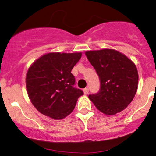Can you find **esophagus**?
Wrapping results in <instances>:
<instances>
[{
  "label": "esophagus",
  "mask_w": 156,
  "mask_h": 156,
  "mask_svg": "<svg viewBox=\"0 0 156 156\" xmlns=\"http://www.w3.org/2000/svg\"><path fill=\"white\" fill-rule=\"evenodd\" d=\"M88 92H89V89H88V88H86L83 89V93H84L85 95L88 94Z\"/></svg>",
  "instance_id": "34e87169"
}]
</instances>
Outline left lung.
<instances>
[{
    "label": "left lung",
    "instance_id": "left-lung-1",
    "mask_svg": "<svg viewBox=\"0 0 156 156\" xmlns=\"http://www.w3.org/2000/svg\"><path fill=\"white\" fill-rule=\"evenodd\" d=\"M86 55L98 75L101 87L88 98L95 106L108 115L123 111L135 97L138 73L135 63L113 49L86 51Z\"/></svg>",
    "mask_w": 156,
    "mask_h": 156
}]
</instances>
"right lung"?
Returning <instances> with one entry per match:
<instances>
[{"label": "right lung", "mask_w": 156, "mask_h": 156, "mask_svg": "<svg viewBox=\"0 0 156 156\" xmlns=\"http://www.w3.org/2000/svg\"><path fill=\"white\" fill-rule=\"evenodd\" d=\"M80 53H49L34 61L28 68L26 84L29 98L41 113L61 120L73 111L83 92L74 88V66Z\"/></svg>", "instance_id": "1"}]
</instances>
